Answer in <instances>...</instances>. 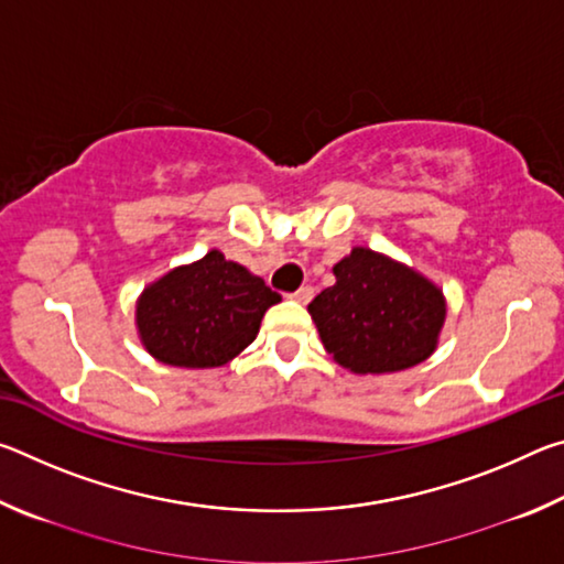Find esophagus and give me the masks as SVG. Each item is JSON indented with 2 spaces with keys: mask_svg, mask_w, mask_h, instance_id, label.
Masks as SVG:
<instances>
[{
  "mask_svg": "<svg viewBox=\"0 0 564 564\" xmlns=\"http://www.w3.org/2000/svg\"><path fill=\"white\" fill-rule=\"evenodd\" d=\"M291 299L295 301V303H308L311 299H313V289H311V285H303V289H299V291H295V293H291Z\"/></svg>",
  "mask_w": 564,
  "mask_h": 564,
  "instance_id": "obj_1",
  "label": "esophagus"
}]
</instances>
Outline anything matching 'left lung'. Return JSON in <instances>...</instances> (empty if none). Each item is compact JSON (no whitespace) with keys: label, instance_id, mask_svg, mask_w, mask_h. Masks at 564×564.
I'll return each mask as SVG.
<instances>
[{"label":"left lung","instance_id":"1","mask_svg":"<svg viewBox=\"0 0 564 564\" xmlns=\"http://www.w3.org/2000/svg\"><path fill=\"white\" fill-rule=\"evenodd\" d=\"M336 283L311 301L326 350L352 373H395L423 362L445 321L443 293L370 248L336 263Z\"/></svg>","mask_w":564,"mask_h":564}]
</instances>
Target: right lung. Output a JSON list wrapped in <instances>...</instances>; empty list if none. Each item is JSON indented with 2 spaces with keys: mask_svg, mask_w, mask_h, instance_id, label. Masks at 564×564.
<instances>
[{
  "mask_svg": "<svg viewBox=\"0 0 564 564\" xmlns=\"http://www.w3.org/2000/svg\"><path fill=\"white\" fill-rule=\"evenodd\" d=\"M259 275L208 251L149 285L137 305L141 343L176 368H218L259 333L263 313L279 303Z\"/></svg>",
  "mask_w": 564,
  "mask_h": 564,
  "instance_id": "right-lung-1",
  "label": "right lung"
}]
</instances>
